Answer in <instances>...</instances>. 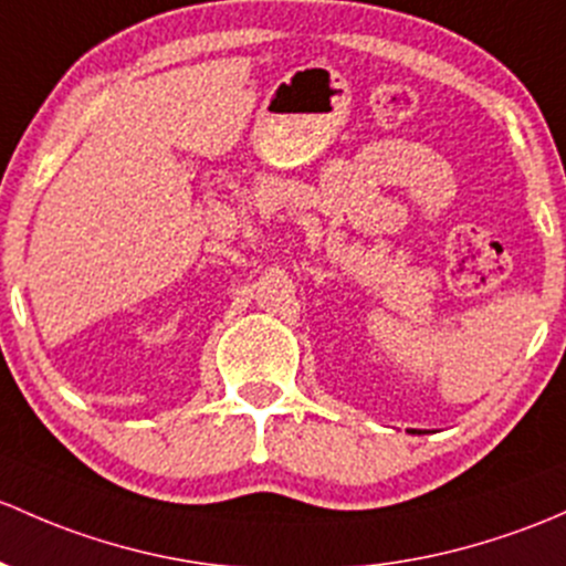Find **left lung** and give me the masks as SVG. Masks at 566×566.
<instances>
[{"label": "left lung", "mask_w": 566, "mask_h": 566, "mask_svg": "<svg viewBox=\"0 0 566 566\" xmlns=\"http://www.w3.org/2000/svg\"><path fill=\"white\" fill-rule=\"evenodd\" d=\"M409 433H420V431H409Z\"/></svg>", "instance_id": "obj_1"}]
</instances>
